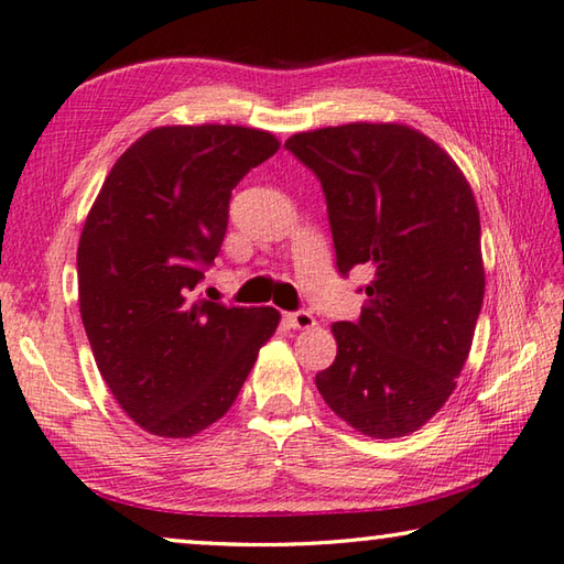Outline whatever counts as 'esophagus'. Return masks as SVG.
<instances>
[{
	"instance_id": "obj_1",
	"label": "esophagus",
	"mask_w": 564,
	"mask_h": 564,
	"mask_svg": "<svg viewBox=\"0 0 564 564\" xmlns=\"http://www.w3.org/2000/svg\"><path fill=\"white\" fill-rule=\"evenodd\" d=\"M286 321H290L292 328H299V330H306V328L316 326L314 314H308V312H292V314H286Z\"/></svg>"
}]
</instances>
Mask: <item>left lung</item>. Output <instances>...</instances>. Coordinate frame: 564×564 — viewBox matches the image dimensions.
Instances as JSON below:
<instances>
[{
    "instance_id": "8db88e82",
    "label": "left lung",
    "mask_w": 564,
    "mask_h": 564,
    "mask_svg": "<svg viewBox=\"0 0 564 564\" xmlns=\"http://www.w3.org/2000/svg\"><path fill=\"white\" fill-rule=\"evenodd\" d=\"M284 148L321 180L338 270H372L360 318L330 326L338 352L318 392L370 438L419 431L455 392L485 299L473 187L406 123L326 126Z\"/></svg>"
}]
</instances>
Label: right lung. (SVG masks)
<instances>
[{
	"label": "right lung",
	"instance_id": "add662e5",
	"mask_svg": "<svg viewBox=\"0 0 564 564\" xmlns=\"http://www.w3.org/2000/svg\"><path fill=\"white\" fill-rule=\"evenodd\" d=\"M280 151L234 123L158 126L113 163L77 246L79 316L119 406L158 438H192L234 401L278 330L272 306L194 299L228 199Z\"/></svg>",
	"mask_w": 564,
	"mask_h": 564
}]
</instances>
